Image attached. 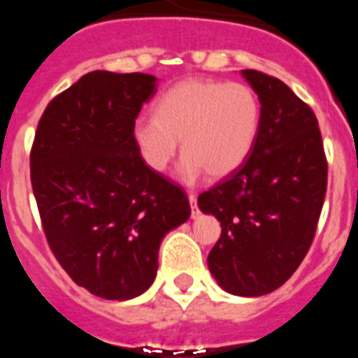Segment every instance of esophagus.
Masks as SVG:
<instances>
[{"label":"esophagus","instance_id":"esophagus-1","mask_svg":"<svg viewBox=\"0 0 358 358\" xmlns=\"http://www.w3.org/2000/svg\"><path fill=\"white\" fill-rule=\"evenodd\" d=\"M188 201H189V206H192V217H197L199 210H197V195L194 192H189L188 194Z\"/></svg>","mask_w":358,"mask_h":358}]
</instances>
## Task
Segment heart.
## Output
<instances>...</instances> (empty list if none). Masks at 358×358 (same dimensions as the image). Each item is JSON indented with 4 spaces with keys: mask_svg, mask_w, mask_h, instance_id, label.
I'll use <instances>...</instances> for the list:
<instances>
[{
    "mask_svg": "<svg viewBox=\"0 0 358 358\" xmlns=\"http://www.w3.org/2000/svg\"><path fill=\"white\" fill-rule=\"evenodd\" d=\"M258 129L260 103L248 85L189 78L157 98L154 116L136 120L132 140L154 172L169 169L181 140L182 179H220L248 159Z\"/></svg>",
    "mask_w": 358,
    "mask_h": 358,
    "instance_id": "obj_1",
    "label": "heart"
}]
</instances>
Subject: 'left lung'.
I'll return each instance as SVG.
<instances>
[{
    "mask_svg": "<svg viewBox=\"0 0 358 358\" xmlns=\"http://www.w3.org/2000/svg\"><path fill=\"white\" fill-rule=\"evenodd\" d=\"M260 100V129L248 159L199 195L222 233L208 255L217 283L235 296H264L296 273L327 195L328 163L317 118L280 78L243 69Z\"/></svg>",
    "mask_w": 358,
    "mask_h": 358,
    "instance_id": "1",
    "label": "left lung"
}]
</instances>
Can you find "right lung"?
<instances>
[{
  "mask_svg": "<svg viewBox=\"0 0 358 358\" xmlns=\"http://www.w3.org/2000/svg\"><path fill=\"white\" fill-rule=\"evenodd\" d=\"M156 80L87 73L48 103L31 145V188L50 249L77 285L103 299L143 294L161 240L192 213L185 189L148 169L132 140Z\"/></svg>",
  "mask_w": 358,
  "mask_h": 358,
  "instance_id": "obj_1",
  "label": "right lung"
}]
</instances>
